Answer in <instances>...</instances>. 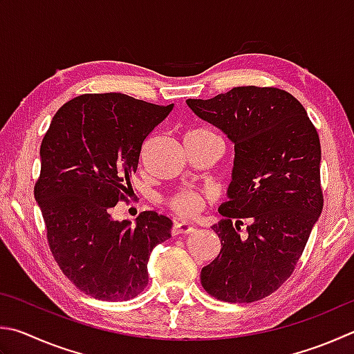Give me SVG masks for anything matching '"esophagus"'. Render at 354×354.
I'll return each mask as SVG.
<instances>
[{"instance_id": "34e87169", "label": "esophagus", "mask_w": 354, "mask_h": 354, "mask_svg": "<svg viewBox=\"0 0 354 354\" xmlns=\"http://www.w3.org/2000/svg\"><path fill=\"white\" fill-rule=\"evenodd\" d=\"M195 230V227L192 226L189 223H184V221H175L171 227V234L173 235H181V234H192Z\"/></svg>"}]
</instances>
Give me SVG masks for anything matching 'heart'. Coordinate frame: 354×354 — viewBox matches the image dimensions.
I'll return each mask as SVG.
<instances>
[{"label": "heart", "mask_w": 354, "mask_h": 354, "mask_svg": "<svg viewBox=\"0 0 354 354\" xmlns=\"http://www.w3.org/2000/svg\"><path fill=\"white\" fill-rule=\"evenodd\" d=\"M190 133H212L205 128H198ZM204 205V198L194 190H181L169 199V207L181 216H195L201 212Z\"/></svg>", "instance_id": "heart-1"}]
</instances>
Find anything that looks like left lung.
I'll use <instances>...</instances> for the list:
<instances>
[{
	"instance_id": "left-lung-1",
	"label": "left lung",
	"mask_w": 354,
	"mask_h": 354,
	"mask_svg": "<svg viewBox=\"0 0 354 354\" xmlns=\"http://www.w3.org/2000/svg\"><path fill=\"white\" fill-rule=\"evenodd\" d=\"M187 105L235 144L224 220L212 226L221 250L201 285L230 304L265 299L291 277L322 214L317 130L304 105L274 86H236Z\"/></svg>"
}]
</instances>
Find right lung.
<instances>
[{"instance_id":"obj_1","label":"right lung","mask_w":354,"mask_h":354,"mask_svg":"<svg viewBox=\"0 0 354 354\" xmlns=\"http://www.w3.org/2000/svg\"><path fill=\"white\" fill-rule=\"evenodd\" d=\"M173 110L127 94H82L55 113L40 147L34 195L57 265L99 300H130L149 283L150 254L170 239L171 220L139 214L136 226L115 221L130 196L147 136Z\"/></svg>"}]
</instances>
